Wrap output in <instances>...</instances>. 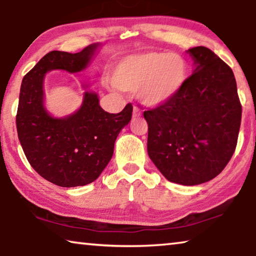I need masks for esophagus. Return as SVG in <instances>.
<instances>
[{
  "mask_svg": "<svg viewBox=\"0 0 256 256\" xmlns=\"http://www.w3.org/2000/svg\"><path fill=\"white\" fill-rule=\"evenodd\" d=\"M140 116H142V110L138 106L133 108V118H139Z\"/></svg>",
  "mask_w": 256,
  "mask_h": 256,
  "instance_id": "34e87169",
  "label": "esophagus"
}]
</instances>
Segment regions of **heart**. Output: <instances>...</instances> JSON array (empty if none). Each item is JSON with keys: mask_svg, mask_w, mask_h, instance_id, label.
Returning <instances> with one entry per match:
<instances>
[{"mask_svg": "<svg viewBox=\"0 0 256 256\" xmlns=\"http://www.w3.org/2000/svg\"><path fill=\"white\" fill-rule=\"evenodd\" d=\"M189 62L176 53L147 52L126 56L114 68L112 81L136 92L147 106H164L178 95L189 78Z\"/></svg>", "mask_w": 256, "mask_h": 256, "instance_id": "b5f03b06", "label": "heart"}]
</instances>
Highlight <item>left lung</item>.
I'll return each mask as SVG.
<instances>
[{"instance_id":"1","label":"left lung","mask_w":256,"mask_h":256,"mask_svg":"<svg viewBox=\"0 0 256 256\" xmlns=\"http://www.w3.org/2000/svg\"><path fill=\"white\" fill-rule=\"evenodd\" d=\"M195 70L178 95L144 111L148 124L147 152L168 181L183 186L220 174L234 153L241 104L228 64L204 46L186 51Z\"/></svg>"}]
</instances>
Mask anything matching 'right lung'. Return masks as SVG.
<instances>
[{
    "label": "right lung",
    "mask_w": 256,
    "mask_h": 256,
    "mask_svg": "<svg viewBox=\"0 0 256 256\" xmlns=\"http://www.w3.org/2000/svg\"><path fill=\"white\" fill-rule=\"evenodd\" d=\"M78 53L52 51L23 78L16 126L25 156L42 178L59 186H86L95 181L109 164L117 136L132 117L128 103L120 114H109L98 96L86 92L76 112L54 118L44 106V78L50 70H84L97 48ZM87 88V86H84Z\"/></svg>",
    "instance_id": "obj_1"
}]
</instances>
